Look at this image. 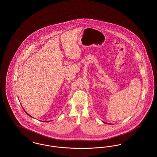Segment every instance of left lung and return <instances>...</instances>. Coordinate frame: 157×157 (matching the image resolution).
<instances>
[{"instance_id": "1", "label": "left lung", "mask_w": 157, "mask_h": 157, "mask_svg": "<svg viewBox=\"0 0 157 157\" xmlns=\"http://www.w3.org/2000/svg\"><path fill=\"white\" fill-rule=\"evenodd\" d=\"M103 122H104V123H105V124H108V123H106V122H104V121H103Z\"/></svg>"}]
</instances>
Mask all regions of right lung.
I'll use <instances>...</instances> for the list:
<instances>
[{"label": "right lung", "instance_id": "1", "mask_svg": "<svg viewBox=\"0 0 157 157\" xmlns=\"http://www.w3.org/2000/svg\"><path fill=\"white\" fill-rule=\"evenodd\" d=\"M25 112H26V113H27V114H28V115H29V117H32L30 116V115H29V114H28V113L27 112H26V111H25ZM44 122H48V121H44Z\"/></svg>", "mask_w": 157, "mask_h": 157}]
</instances>
